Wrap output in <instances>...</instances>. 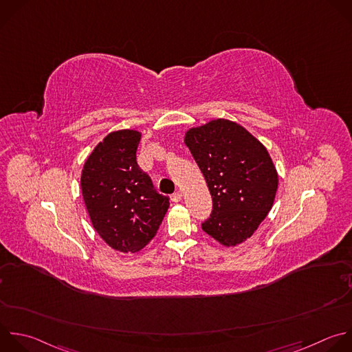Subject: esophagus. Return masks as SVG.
Instances as JSON below:
<instances>
[{"mask_svg":"<svg viewBox=\"0 0 352 352\" xmlns=\"http://www.w3.org/2000/svg\"><path fill=\"white\" fill-rule=\"evenodd\" d=\"M173 200H174V201H181V200H182V192H181V190L175 192V193L173 195Z\"/></svg>","mask_w":352,"mask_h":352,"instance_id":"obj_1","label":"esophagus"}]
</instances>
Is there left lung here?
Returning <instances> with one entry per match:
<instances>
[{"label": "left lung", "instance_id": "8db88e82", "mask_svg": "<svg viewBox=\"0 0 352 352\" xmlns=\"http://www.w3.org/2000/svg\"><path fill=\"white\" fill-rule=\"evenodd\" d=\"M185 145L212 197L203 230L230 248L248 241L272 208L278 173L267 148L241 124L215 119L186 131Z\"/></svg>", "mask_w": 352, "mask_h": 352}]
</instances>
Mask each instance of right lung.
I'll return each mask as SVG.
<instances>
[{
    "label": "right lung",
    "mask_w": 352,
    "mask_h": 352,
    "mask_svg": "<svg viewBox=\"0 0 352 352\" xmlns=\"http://www.w3.org/2000/svg\"><path fill=\"white\" fill-rule=\"evenodd\" d=\"M140 141L141 133L135 130L107 134L85 160L80 181L94 229L122 253L144 249L170 206L137 163Z\"/></svg>",
    "instance_id": "obj_1"
}]
</instances>
